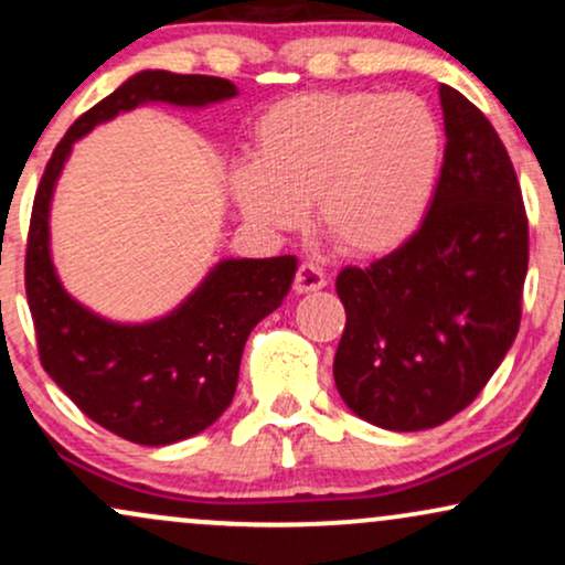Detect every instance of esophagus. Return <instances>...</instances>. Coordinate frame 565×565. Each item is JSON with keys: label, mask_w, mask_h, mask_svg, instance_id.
Masks as SVG:
<instances>
[{"label": "esophagus", "mask_w": 565, "mask_h": 565, "mask_svg": "<svg viewBox=\"0 0 565 565\" xmlns=\"http://www.w3.org/2000/svg\"><path fill=\"white\" fill-rule=\"evenodd\" d=\"M323 287H327V274H323L319 265H316V263H300L291 289H295L297 295H308V291H316V289H323Z\"/></svg>", "instance_id": "obj_1"}]
</instances>
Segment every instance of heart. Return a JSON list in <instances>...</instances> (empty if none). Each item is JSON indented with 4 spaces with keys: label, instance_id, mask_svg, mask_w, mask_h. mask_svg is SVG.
Instances as JSON below:
<instances>
[{
    "label": "heart",
    "instance_id": "b5f03b06",
    "mask_svg": "<svg viewBox=\"0 0 565 565\" xmlns=\"http://www.w3.org/2000/svg\"><path fill=\"white\" fill-rule=\"evenodd\" d=\"M444 159L436 114L414 95L374 89L302 93L263 111L255 159L231 174L252 223L291 231L305 204L350 257L398 249L423 223Z\"/></svg>",
    "mask_w": 565,
    "mask_h": 565
}]
</instances>
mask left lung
I'll use <instances>...</instances> for the list:
<instances>
[{
	"label": "left lung",
	"mask_w": 565,
	"mask_h": 565,
	"mask_svg": "<svg viewBox=\"0 0 565 565\" xmlns=\"http://www.w3.org/2000/svg\"><path fill=\"white\" fill-rule=\"evenodd\" d=\"M446 148L417 231L369 268L337 276L345 332L334 382L350 412L385 430H427L462 412L521 327L529 220L491 121L440 84Z\"/></svg>",
	"instance_id": "obj_1"
}]
</instances>
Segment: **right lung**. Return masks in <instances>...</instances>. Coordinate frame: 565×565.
I'll list each match as a JSON object with an SVG mask.
<instances>
[{"label":"right lung","mask_w":565,"mask_h":565,"mask_svg":"<svg viewBox=\"0 0 565 565\" xmlns=\"http://www.w3.org/2000/svg\"><path fill=\"white\" fill-rule=\"evenodd\" d=\"M220 76L140 71L82 114L44 167L25 244V297L39 361L76 406L116 436L167 446L206 430L231 406L246 337L274 313L295 278L291 255L223 260L164 319L114 323L82 308L57 281L50 257V201L71 146L100 121L151 100L206 106L236 95Z\"/></svg>","instance_id":"obj_1"}]
</instances>
